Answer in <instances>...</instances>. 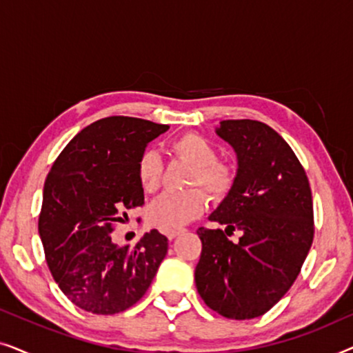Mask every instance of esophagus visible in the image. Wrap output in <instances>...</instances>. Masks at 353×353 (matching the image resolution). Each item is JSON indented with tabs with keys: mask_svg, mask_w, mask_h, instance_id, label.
<instances>
[{
	"mask_svg": "<svg viewBox=\"0 0 353 353\" xmlns=\"http://www.w3.org/2000/svg\"><path fill=\"white\" fill-rule=\"evenodd\" d=\"M181 233H183V230H170V231H167V238L173 241L176 238V236H180Z\"/></svg>",
	"mask_w": 353,
	"mask_h": 353,
	"instance_id": "1",
	"label": "esophagus"
}]
</instances>
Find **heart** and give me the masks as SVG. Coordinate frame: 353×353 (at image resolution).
I'll list each match as a JSON object with an SVG mask.
<instances>
[{
    "label": "heart",
    "instance_id": "1",
    "mask_svg": "<svg viewBox=\"0 0 353 353\" xmlns=\"http://www.w3.org/2000/svg\"><path fill=\"white\" fill-rule=\"evenodd\" d=\"M172 151L194 165L191 186H204L214 201H223L236 183V173L230 165L216 161L219 152L214 144L199 133H185L172 143ZM163 163L152 149L144 151L137 162L139 186L146 192L159 190L162 183ZM207 194L201 188L181 192H165L149 205V223L161 230H176L196 220L207 207Z\"/></svg>",
    "mask_w": 353,
    "mask_h": 353
}]
</instances>
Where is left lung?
Returning <instances> with one entry per match:
<instances>
[{"label": "left lung", "instance_id": "obj_1", "mask_svg": "<svg viewBox=\"0 0 353 353\" xmlns=\"http://www.w3.org/2000/svg\"><path fill=\"white\" fill-rule=\"evenodd\" d=\"M216 134L234 148L238 175L210 221L199 228L196 288L205 305L231 320L267 313L289 291L313 243L307 173L291 146L259 120H221ZM241 231L238 243L226 234Z\"/></svg>", "mask_w": 353, "mask_h": 353}]
</instances>
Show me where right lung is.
<instances>
[{
    "label": "right lung",
    "mask_w": 353,
    "mask_h": 353,
    "mask_svg": "<svg viewBox=\"0 0 353 353\" xmlns=\"http://www.w3.org/2000/svg\"><path fill=\"white\" fill-rule=\"evenodd\" d=\"M168 125L114 115L77 133L52 163L38 219L46 263L72 303L96 315L134 305L151 286L168 243L151 230L115 245L114 225L144 204L137 162Z\"/></svg>",
    "instance_id": "add662e5"
}]
</instances>
